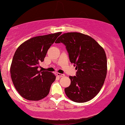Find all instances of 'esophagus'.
Segmentation results:
<instances>
[{
	"instance_id": "obj_1",
	"label": "esophagus",
	"mask_w": 125,
	"mask_h": 125,
	"mask_svg": "<svg viewBox=\"0 0 125 125\" xmlns=\"http://www.w3.org/2000/svg\"><path fill=\"white\" fill-rule=\"evenodd\" d=\"M57 75H58V76H59V77H64V74H61V73H58Z\"/></svg>"
}]
</instances>
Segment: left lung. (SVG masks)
<instances>
[{
    "instance_id": "8db88e82",
    "label": "left lung",
    "mask_w": 125,
    "mask_h": 125,
    "mask_svg": "<svg viewBox=\"0 0 125 125\" xmlns=\"http://www.w3.org/2000/svg\"><path fill=\"white\" fill-rule=\"evenodd\" d=\"M55 42L65 45L70 62L77 70L76 76L69 77L71 83L64 89L66 96L77 103L91 100L100 92L106 77L104 49L93 38L77 32L62 34Z\"/></svg>"
}]
</instances>
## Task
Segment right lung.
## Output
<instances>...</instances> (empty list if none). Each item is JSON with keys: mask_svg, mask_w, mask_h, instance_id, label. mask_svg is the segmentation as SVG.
Wrapping results in <instances>:
<instances>
[{"mask_svg": "<svg viewBox=\"0 0 125 125\" xmlns=\"http://www.w3.org/2000/svg\"><path fill=\"white\" fill-rule=\"evenodd\" d=\"M62 32L36 36L21 44L14 53L10 67L11 77L22 97L37 101L50 92L56 76L51 72L39 70L48 49Z\"/></svg>", "mask_w": 125, "mask_h": 125, "instance_id": "add662e5", "label": "right lung"}]
</instances>
